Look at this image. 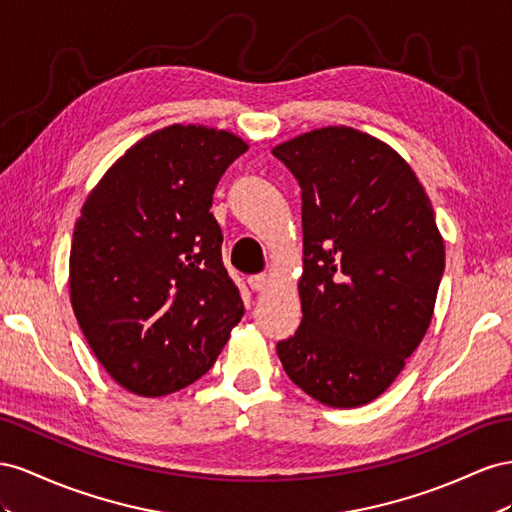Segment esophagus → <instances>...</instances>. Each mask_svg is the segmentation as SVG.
I'll use <instances>...</instances> for the list:
<instances>
[{"mask_svg":"<svg viewBox=\"0 0 512 512\" xmlns=\"http://www.w3.org/2000/svg\"><path fill=\"white\" fill-rule=\"evenodd\" d=\"M248 285H251L253 291H264L272 285V276L270 274H255L248 276Z\"/></svg>","mask_w":512,"mask_h":512,"instance_id":"esophagus-1","label":"esophagus"}]
</instances>
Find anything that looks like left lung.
<instances>
[{
    "instance_id": "left-lung-1",
    "label": "left lung",
    "mask_w": 512,
    "mask_h": 512,
    "mask_svg": "<svg viewBox=\"0 0 512 512\" xmlns=\"http://www.w3.org/2000/svg\"><path fill=\"white\" fill-rule=\"evenodd\" d=\"M272 154L302 188V321L276 352L315 401L367 405L431 324L444 274L431 199L399 152L349 126L315 128Z\"/></svg>"
}]
</instances>
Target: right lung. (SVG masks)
Masks as SVG:
<instances>
[{"mask_svg": "<svg viewBox=\"0 0 512 512\" xmlns=\"http://www.w3.org/2000/svg\"><path fill=\"white\" fill-rule=\"evenodd\" d=\"M248 143L173 124L139 139L87 195L70 246V302L94 356L128 392L163 397L208 373L244 315L212 216Z\"/></svg>", "mask_w": 512, "mask_h": 512, "instance_id": "1", "label": "right lung"}]
</instances>
